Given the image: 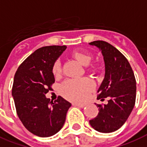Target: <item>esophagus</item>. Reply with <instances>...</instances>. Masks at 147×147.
<instances>
[{"mask_svg": "<svg viewBox=\"0 0 147 147\" xmlns=\"http://www.w3.org/2000/svg\"><path fill=\"white\" fill-rule=\"evenodd\" d=\"M73 105L75 106V107H80V108H83L85 107V104H80V103H74Z\"/></svg>", "mask_w": 147, "mask_h": 147, "instance_id": "obj_1", "label": "esophagus"}]
</instances>
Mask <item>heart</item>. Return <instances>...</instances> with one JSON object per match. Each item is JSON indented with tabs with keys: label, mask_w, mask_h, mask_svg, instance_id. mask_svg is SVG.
<instances>
[{
	"label": "heart",
	"mask_w": 147,
	"mask_h": 147,
	"mask_svg": "<svg viewBox=\"0 0 147 147\" xmlns=\"http://www.w3.org/2000/svg\"><path fill=\"white\" fill-rule=\"evenodd\" d=\"M73 57L82 65L87 66L92 61V56L88 53L75 51ZM96 67L92 66L90 71H94ZM52 72L55 77H59L61 73V64L59 61H56L52 67ZM94 83L88 78L67 80L61 84V91L63 97L73 102H83L86 100L88 94L94 89Z\"/></svg>",
	"instance_id": "b5f03b06"
}]
</instances>
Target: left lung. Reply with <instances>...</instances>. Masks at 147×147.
Here are the masks:
<instances>
[{
	"label": "left lung",
	"instance_id": "left-lung-1",
	"mask_svg": "<svg viewBox=\"0 0 147 147\" xmlns=\"http://www.w3.org/2000/svg\"><path fill=\"white\" fill-rule=\"evenodd\" d=\"M101 51L105 63V76L99 87L97 99L108 103L96 104L99 113L90 124L95 130L108 134L120 129L128 119L136 101V79L127 59L107 42L89 43Z\"/></svg>",
	"mask_w": 147,
	"mask_h": 147
}]
</instances>
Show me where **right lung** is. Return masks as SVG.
<instances>
[{"label": "right lung", "instance_id": "1", "mask_svg": "<svg viewBox=\"0 0 147 147\" xmlns=\"http://www.w3.org/2000/svg\"><path fill=\"white\" fill-rule=\"evenodd\" d=\"M66 46L37 49L18 67L13 79L12 96L17 113L25 128L40 137H49L61 130L71 103L58 96L53 103L46 97L55 79L52 67Z\"/></svg>", "mask_w": 147, "mask_h": 147}]
</instances>
